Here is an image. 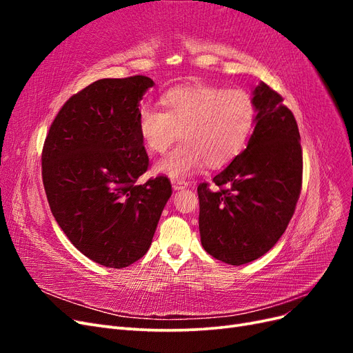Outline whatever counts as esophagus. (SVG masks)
<instances>
[{
	"label": "esophagus",
	"mask_w": 353,
	"mask_h": 353,
	"mask_svg": "<svg viewBox=\"0 0 353 353\" xmlns=\"http://www.w3.org/2000/svg\"><path fill=\"white\" fill-rule=\"evenodd\" d=\"M170 183H172L174 190H183V188L188 187L187 181L185 179H181V178H172V181H170Z\"/></svg>",
	"instance_id": "34e87169"
}]
</instances>
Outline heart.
<instances>
[{
	"label": "heart",
	"mask_w": 353,
	"mask_h": 353,
	"mask_svg": "<svg viewBox=\"0 0 353 353\" xmlns=\"http://www.w3.org/2000/svg\"><path fill=\"white\" fill-rule=\"evenodd\" d=\"M165 110L143 105L138 112V132L150 153H163L179 132L184 141L156 165L172 178L196 172L203 165L221 166L248 141L256 121L252 95L241 88L193 83L168 90Z\"/></svg>",
	"instance_id": "b5f03b06"
}]
</instances>
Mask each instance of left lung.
<instances>
[{"instance_id": "8db88e82", "label": "left lung", "mask_w": 353, "mask_h": 353, "mask_svg": "<svg viewBox=\"0 0 353 353\" xmlns=\"http://www.w3.org/2000/svg\"><path fill=\"white\" fill-rule=\"evenodd\" d=\"M254 131L248 148L197 187L201 245L230 265L261 258L280 240L302 190L303 157L293 113L266 83L253 91Z\"/></svg>"}]
</instances>
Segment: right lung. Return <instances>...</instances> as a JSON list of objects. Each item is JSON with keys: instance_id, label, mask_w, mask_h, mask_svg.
Returning <instances> with one entry per match:
<instances>
[{"instance_id": "add662e5", "label": "right lung", "mask_w": 353, "mask_h": 353, "mask_svg": "<svg viewBox=\"0 0 353 353\" xmlns=\"http://www.w3.org/2000/svg\"><path fill=\"white\" fill-rule=\"evenodd\" d=\"M150 87L143 74L92 82L63 104L42 147L52 216L74 248L109 268L143 258L172 194L163 175L137 184L148 168L138 112Z\"/></svg>"}]
</instances>
